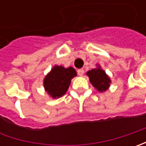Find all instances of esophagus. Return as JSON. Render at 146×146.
Returning <instances> with one entry per match:
<instances>
[{
    "instance_id": "obj_1",
    "label": "esophagus",
    "mask_w": 146,
    "mask_h": 146,
    "mask_svg": "<svg viewBox=\"0 0 146 146\" xmlns=\"http://www.w3.org/2000/svg\"><path fill=\"white\" fill-rule=\"evenodd\" d=\"M77 73H78V75L80 76H82L84 75V69H79V70H77Z\"/></svg>"
}]
</instances>
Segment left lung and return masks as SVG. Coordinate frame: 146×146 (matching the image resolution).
<instances>
[{"instance_id": "obj_1", "label": "left lung", "mask_w": 146, "mask_h": 146, "mask_svg": "<svg viewBox=\"0 0 146 146\" xmlns=\"http://www.w3.org/2000/svg\"><path fill=\"white\" fill-rule=\"evenodd\" d=\"M87 75L93 87L96 88L98 91L103 92L109 88L110 80L106 72L100 67L88 71Z\"/></svg>"}]
</instances>
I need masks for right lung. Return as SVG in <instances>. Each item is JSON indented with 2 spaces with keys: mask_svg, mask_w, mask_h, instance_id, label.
Listing matches in <instances>:
<instances>
[{
  "mask_svg": "<svg viewBox=\"0 0 146 146\" xmlns=\"http://www.w3.org/2000/svg\"><path fill=\"white\" fill-rule=\"evenodd\" d=\"M76 76V70L72 67L64 68L61 66H55L45 76L44 86L52 98H60L67 91L71 79Z\"/></svg>",
  "mask_w": 146,
  "mask_h": 146,
  "instance_id": "add662e5",
  "label": "right lung"
}]
</instances>
